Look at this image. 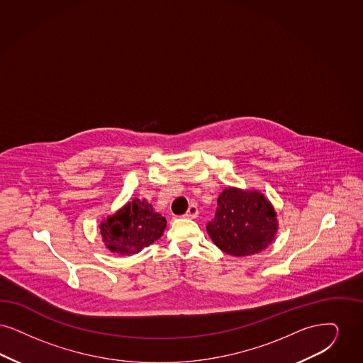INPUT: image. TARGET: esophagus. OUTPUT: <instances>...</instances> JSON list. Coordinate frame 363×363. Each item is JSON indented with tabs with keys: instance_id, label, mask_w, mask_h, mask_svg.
<instances>
[{
	"instance_id": "esophagus-1",
	"label": "esophagus",
	"mask_w": 363,
	"mask_h": 363,
	"mask_svg": "<svg viewBox=\"0 0 363 363\" xmlns=\"http://www.w3.org/2000/svg\"><path fill=\"white\" fill-rule=\"evenodd\" d=\"M198 214H199L198 207L195 205H191L189 207V210H187V213L184 214V217H186V218H189V220H194V218H196V217H198Z\"/></svg>"
}]
</instances>
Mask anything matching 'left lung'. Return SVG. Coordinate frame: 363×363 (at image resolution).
<instances>
[{
    "label": "left lung",
    "mask_w": 363,
    "mask_h": 363,
    "mask_svg": "<svg viewBox=\"0 0 363 363\" xmlns=\"http://www.w3.org/2000/svg\"><path fill=\"white\" fill-rule=\"evenodd\" d=\"M206 229L223 252L251 256L266 250L275 240L278 220L262 192L228 187L220 194L216 217Z\"/></svg>",
    "instance_id": "left-lung-1"
}]
</instances>
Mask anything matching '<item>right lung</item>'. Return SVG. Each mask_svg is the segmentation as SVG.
Returning a JSON list of instances; mask_svg holds the SVG:
<instances>
[{
  "mask_svg": "<svg viewBox=\"0 0 363 363\" xmlns=\"http://www.w3.org/2000/svg\"><path fill=\"white\" fill-rule=\"evenodd\" d=\"M167 220L146 199L128 202L100 223V235L111 252L135 255L162 236Z\"/></svg>",
  "mask_w": 363,
  "mask_h": 363,
  "instance_id": "1",
  "label": "right lung"
}]
</instances>
